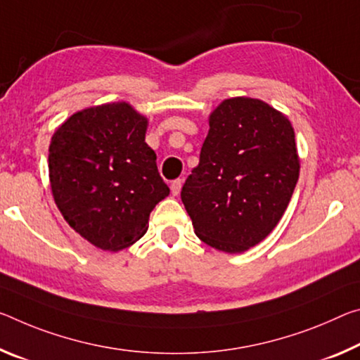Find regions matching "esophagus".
Listing matches in <instances>:
<instances>
[{
    "mask_svg": "<svg viewBox=\"0 0 360 360\" xmlns=\"http://www.w3.org/2000/svg\"><path fill=\"white\" fill-rule=\"evenodd\" d=\"M181 187H182V181L181 179L173 181V182H171V193H173V195H179Z\"/></svg>",
    "mask_w": 360,
    "mask_h": 360,
    "instance_id": "esophagus-1",
    "label": "esophagus"
}]
</instances>
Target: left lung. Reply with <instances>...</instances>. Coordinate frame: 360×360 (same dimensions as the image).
<instances>
[{"mask_svg": "<svg viewBox=\"0 0 360 360\" xmlns=\"http://www.w3.org/2000/svg\"><path fill=\"white\" fill-rule=\"evenodd\" d=\"M200 163L181 198L197 237L224 253L264 240L287 210L300 178L295 129L261 99L231 98L210 113Z\"/></svg>", "mask_w": 360, "mask_h": 360, "instance_id": "8db88e82", "label": "left lung"}]
</instances>
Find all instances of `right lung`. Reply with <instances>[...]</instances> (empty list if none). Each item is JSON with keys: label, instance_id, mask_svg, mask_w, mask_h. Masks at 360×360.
Segmentation results:
<instances>
[{"label": "right lung", "instance_id": "obj_1", "mask_svg": "<svg viewBox=\"0 0 360 360\" xmlns=\"http://www.w3.org/2000/svg\"><path fill=\"white\" fill-rule=\"evenodd\" d=\"M147 124L128 102H108L73 113L51 138L57 208L73 231L104 252L138 242L149 229L150 211L169 193L146 142Z\"/></svg>", "mask_w": 360, "mask_h": 360}]
</instances>
